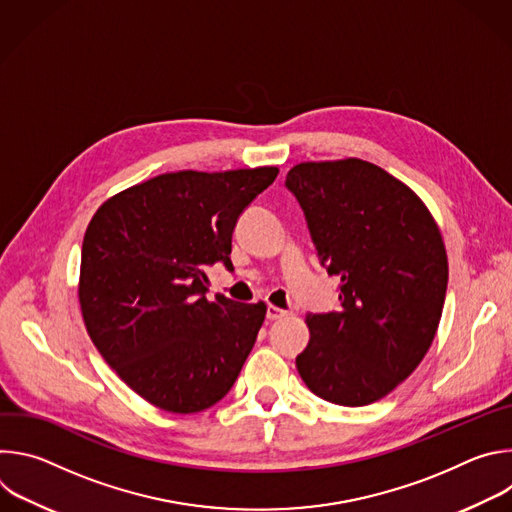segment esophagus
I'll return each mask as SVG.
<instances>
[{"instance_id": "obj_1", "label": "esophagus", "mask_w": 512, "mask_h": 512, "mask_svg": "<svg viewBox=\"0 0 512 512\" xmlns=\"http://www.w3.org/2000/svg\"><path fill=\"white\" fill-rule=\"evenodd\" d=\"M285 314H287V312L281 310V308H277V306H267V314H265V316H267L269 322H273V320H281Z\"/></svg>"}]
</instances>
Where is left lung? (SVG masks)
Wrapping results in <instances>:
<instances>
[{"mask_svg": "<svg viewBox=\"0 0 512 512\" xmlns=\"http://www.w3.org/2000/svg\"><path fill=\"white\" fill-rule=\"evenodd\" d=\"M285 188L340 279V310L306 316L298 373L324 401L371 405L417 369L437 332L448 287L440 229L411 188L356 158L298 164Z\"/></svg>", "mask_w": 512, "mask_h": 512, "instance_id": "obj_1", "label": "left lung"}]
</instances>
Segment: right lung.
<instances>
[{
    "label": "right lung",
    "instance_id": "1",
    "mask_svg": "<svg viewBox=\"0 0 512 512\" xmlns=\"http://www.w3.org/2000/svg\"><path fill=\"white\" fill-rule=\"evenodd\" d=\"M277 168L172 172L109 198L83 241L79 300L87 332L139 397L198 413L235 385L265 304L206 300V267L233 271L243 210Z\"/></svg>",
    "mask_w": 512,
    "mask_h": 512
}]
</instances>
